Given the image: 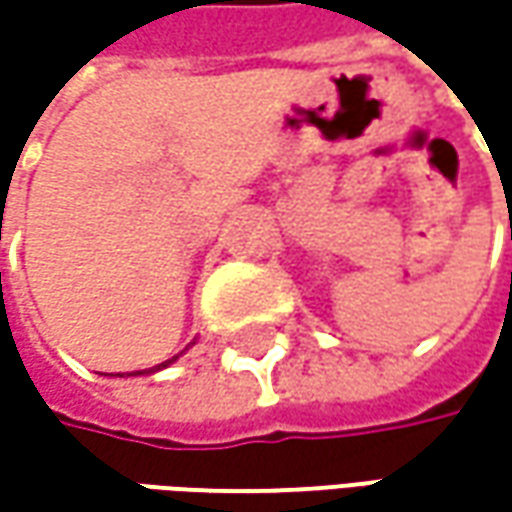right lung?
<instances>
[{"instance_id":"right-lung-1","label":"right lung","mask_w":512,"mask_h":512,"mask_svg":"<svg viewBox=\"0 0 512 512\" xmlns=\"http://www.w3.org/2000/svg\"><path fill=\"white\" fill-rule=\"evenodd\" d=\"M176 359H179V356H173V359H168V362H162V364H159V367H168V364L176 362Z\"/></svg>"}]
</instances>
